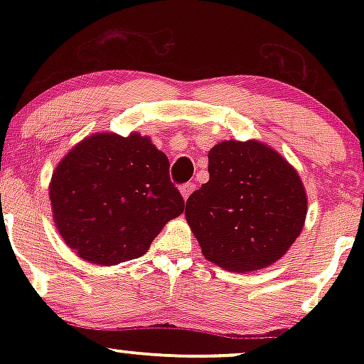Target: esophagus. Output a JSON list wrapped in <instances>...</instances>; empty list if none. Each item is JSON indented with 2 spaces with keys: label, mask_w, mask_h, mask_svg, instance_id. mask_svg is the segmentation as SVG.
<instances>
[{
  "label": "esophagus",
  "mask_w": 364,
  "mask_h": 364,
  "mask_svg": "<svg viewBox=\"0 0 364 364\" xmlns=\"http://www.w3.org/2000/svg\"><path fill=\"white\" fill-rule=\"evenodd\" d=\"M195 188H196L195 183H186V185L179 186V191H181V196H183V198L188 200V196H190L191 193H193Z\"/></svg>",
  "instance_id": "34e87169"
}]
</instances>
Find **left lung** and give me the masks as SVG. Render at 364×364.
<instances>
[{
    "instance_id": "8db88e82",
    "label": "left lung",
    "mask_w": 364,
    "mask_h": 364,
    "mask_svg": "<svg viewBox=\"0 0 364 364\" xmlns=\"http://www.w3.org/2000/svg\"><path fill=\"white\" fill-rule=\"evenodd\" d=\"M208 174L185 208L203 257L237 274L281 260L308 212L298 171L262 141L225 140L208 152Z\"/></svg>"
}]
</instances>
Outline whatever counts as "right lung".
<instances>
[{
	"label": "right lung",
	"mask_w": 364,
	"mask_h": 364,
	"mask_svg": "<svg viewBox=\"0 0 364 364\" xmlns=\"http://www.w3.org/2000/svg\"><path fill=\"white\" fill-rule=\"evenodd\" d=\"M49 200L68 248L102 267L141 257L185 208L169 179L168 156L136 132L78 141L54 169Z\"/></svg>",
	"instance_id": "add662e5"
}]
</instances>
